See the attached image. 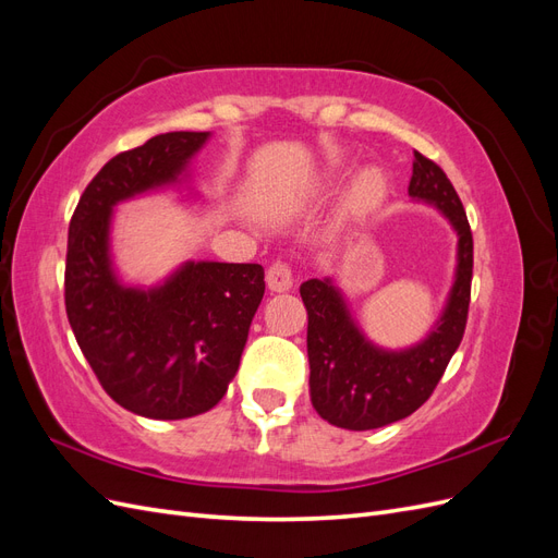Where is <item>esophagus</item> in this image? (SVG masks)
Returning a JSON list of instances; mask_svg holds the SVG:
<instances>
[{
	"label": "esophagus",
	"mask_w": 558,
	"mask_h": 558,
	"mask_svg": "<svg viewBox=\"0 0 558 558\" xmlns=\"http://www.w3.org/2000/svg\"><path fill=\"white\" fill-rule=\"evenodd\" d=\"M265 281H267V289L272 293H286L293 289V272L291 267L286 263H275L269 265L267 275H265Z\"/></svg>",
	"instance_id": "34e87169"
}]
</instances>
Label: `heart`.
Returning a JSON list of instances; mask_svg holds the SVG:
<instances>
[{"mask_svg":"<svg viewBox=\"0 0 558 558\" xmlns=\"http://www.w3.org/2000/svg\"><path fill=\"white\" fill-rule=\"evenodd\" d=\"M386 195V179L379 170H365L356 183L351 185L347 197V209L353 216H363L373 211Z\"/></svg>","mask_w":558,"mask_h":558,"instance_id":"obj_1","label":"heart"}]
</instances>
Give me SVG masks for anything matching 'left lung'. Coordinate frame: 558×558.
<instances>
[{
    "mask_svg": "<svg viewBox=\"0 0 558 558\" xmlns=\"http://www.w3.org/2000/svg\"><path fill=\"white\" fill-rule=\"evenodd\" d=\"M410 197L440 211L459 238L445 310L424 340L404 349H384L367 340L342 289L330 277L300 286L310 318V398L318 416L337 428L373 430L416 412L463 340L472 281V232L465 209L447 174L418 150H414Z\"/></svg>",
    "mask_w": 558,
    "mask_h": 558,
    "instance_id": "obj_1",
    "label": "left lung"
}]
</instances>
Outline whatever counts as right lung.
Masks as SVG:
<instances>
[{"label":"right lung","mask_w":558,"mask_h":558,"mask_svg":"<svg viewBox=\"0 0 558 558\" xmlns=\"http://www.w3.org/2000/svg\"><path fill=\"white\" fill-rule=\"evenodd\" d=\"M209 137L167 132L118 154L70 223L66 318L105 391L146 418L197 416L226 396L265 293L256 263L185 260L154 286L125 283L113 265V209L160 191L197 195L191 162Z\"/></svg>","instance_id":"1"}]
</instances>
